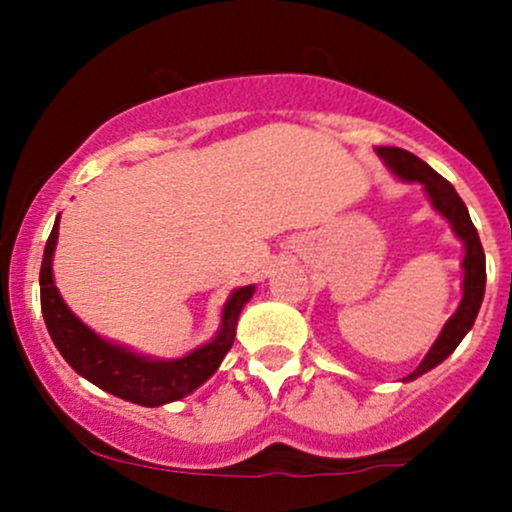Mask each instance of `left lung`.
Listing matches in <instances>:
<instances>
[{
	"instance_id": "obj_1",
	"label": "left lung",
	"mask_w": 512,
	"mask_h": 512,
	"mask_svg": "<svg viewBox=\"0 0 512 512\" xmlns=\"http://www.w3.org/2000/svg\"><path fill=\"white\" fill-rule=\"evenodd\" d=\"M375 154L383 158L387 170H390L395 178L404 182H419V185L424 187L433 211H438V214L450 223L452 233H455V238L460 240L464 248L462 301L457 305L455 313L450 315V320L443 325V330H440L438 339L433 342L431 349H428L424 361L416 366L414 373L402 378V383H411V380H416L419 375L436 368L438 363H443L445 358L457 349V344L462 342L464 334L472 330L486 291V257L484 248H481L477 228H474L472 219H469L467 207H464V202L455 192V187H452L443 175H438L436 170L428 166L426 161H421L419 156L409 154V151L404 149H397V146H375Z\"/></svg>"
}]
</instances>
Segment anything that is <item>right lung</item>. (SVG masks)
<instances>
[{
  "label": "right lung",
  "instance_id": "1",
  "mask_svg": "<svg viewBox=\"0 0 512 512\" xmlns=\"http://www.w3.org/2000/svg\"><path fill=\"white\" fill-rule=\"evenodd\" d=\"M57 236H60V216L52 226L40 264V308L57 351L81 378L132 404L163 407L192 395L219 370L223 356L231 351L236 339L240 310L255 293V284L231 291L221 308L219 330L207 344L180 358H154L101 337L69 310L52 274Z\"/></svg>",
  "mask_w": 512,
  "mask_h": 512
}]
</instances>
